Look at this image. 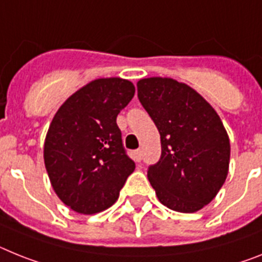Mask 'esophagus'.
<instances>
[{
  "mask_svg": "<svg viewBox=\"0 0 262 262\" xmlns=\"http://www.w3.org/2000/svg\"><path fill=\"white\" fill-rule=\"evenodd\" d=\"M133 159L136 162H140L141 159H142V151L140 149L138 150H134L133 151Z\"/></svg>",
  "mask_w": 262,
  "mask_h": 262,
  "instance_id": "esophagus-1",
  "label": "esophagus"
}]
</instances>
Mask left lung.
Masks as SVG:
<instances>
[{"instance_id":"1","label":"left lung","mask_w":262,"mask_h":262,"mask_svg":"<svg viewBox=\"0 0 262 262\" xmlns=\"http://www.w3.org/2000/svg\"><path fill=\"white\" fill-rule=\"evenodd\" d=\"M137 91L162 146L147 170L150 185L170 210H202L228 175L231 146L219 115L196 91L170 77L141 79Z\"/></svg>"}]
</instances>
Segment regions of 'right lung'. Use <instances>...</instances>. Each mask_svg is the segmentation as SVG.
<instances>
[{"mask_svg": "<svg viewBox=\"0 0 262 262\" xmlns=\"http://www.w3.org/2000/svg\"><path fill=\"white\" fill-rule=\"evenodd\" d=\"M134 92L133 83L121 77L96 79L52 118L43 158L52 188L71 210L92 215L109 208L136 169L116 122Z\"/></svg>", "mask_w": 262, "mask_h": 262, "instance_id": "1", "label": "right lung"}]
</instances>
